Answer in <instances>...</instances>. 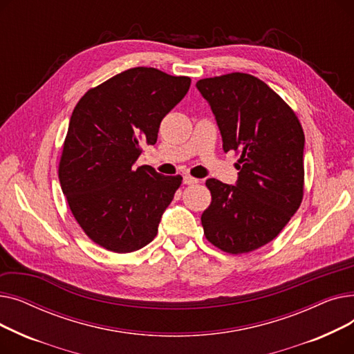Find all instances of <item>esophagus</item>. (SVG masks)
I'll return each mask as SVG.
<instances>
[{
    "mask_svg": "<svg viewBox=\"0 0 354 354\" xmlns=\"http://www.w3.org/2000/svg\"><path fill=\"white\" fill-rule=\"evenodd\" d=\"M198 182H199L198 179H195V178L189 176V175H185V176H183V183H185V185H194V183H198Z\"/></svg>",
    "mask_w": 354,
    "mask_h": 354,
    "instance_id": "1",
    "label": "esophagus"
}]
</instances>
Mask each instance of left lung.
Instances as JSON below:
<instances>
[{
  "instance_id": "8db88e82",
  "label": "left lung",
  "mask_w": 354,
  "mask_h": 354,
  "mask_svg": "<svg viewBox=\"0 0 354 354\" xmlns=\"http://www.w3.org/2000/svg\"><path fill=\"white\" fill-rule=\"evenodd\" d=\"M211 106L224 152L241 153L235 185L208 179L212 202L201 221L211 244L244 254L268 244L299 209L304 189V132L291 107L245 73L196 83Z\"/></svg>"
}]
</instances>
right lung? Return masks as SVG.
Returning <instances> with one entry per match:
<instances>
[{"instance_id":"right-lung-1","label":"right lung","mask_w":354,"mask_h":354,"mask_svg":"<svg viewBox=\"0 0 354 354\" xmlns=\"http://www.w3.org/2000/svg\"><path fill=\"white\" fill-rule=\"evenodd\" d=\"M189 86V77L135 67L90 88L74 107L59 179L74 218L100 247L133 252L156 236L182 178L135 163Z\"/></svg>"}]
</instances>
